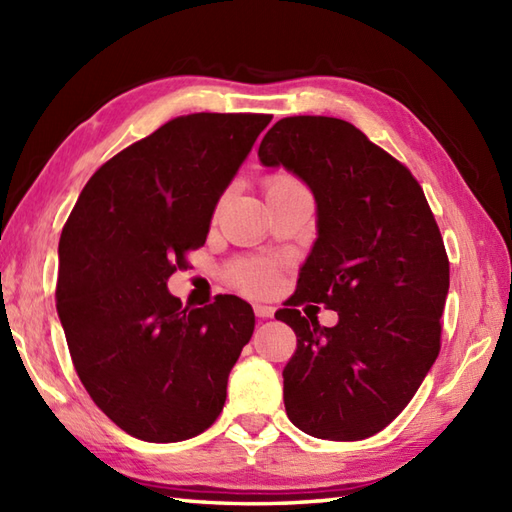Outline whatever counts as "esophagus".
I'll use <instances>...</instances> for the list:
<instances>
[{"instance_id":"esophagus-1","label":"esophagus","mask_w":512,"mask_h":512,"mask_svg":"<svg viewBox=\"0 0 512 512\" xmlns=\"http://www.w3.org/2000/svg\"><path fill=\"white\" fill-rule=\"evenodd\" d=\"M255 314L259 319H268V317H273L275 314V308L273 306H268V303H255Z\"/></svg>"}]
</instances>
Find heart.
Returning <instances> with one entry per match:
<instances>
[{
  "label": "heart",
  "mask_w": 512,
  "mask_h": 512,
  "mask_svg": "<svg viewBox=\"0 0 512 512\" xmlns=\"http://www.w3.org/2000/svg\"><path fill=\"white\" fill-rule=\"evenodd\" d=\"M290 182H295L290 176H273L268 180V187H277V184H290ZM237 281L239 286L246 290H264L270 286V281H273V273H270L266 266H250L237 275Z\"/></svg>",
  "instance_id": "1"
}]
</instances>
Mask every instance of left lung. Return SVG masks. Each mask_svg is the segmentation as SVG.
I'll list each match as a JSON object with an SVG mask.
<instances>
[{
    "instance_id": "1",
    "label": "left lung",
    "mask_w": 512,
    "mask_h": 512,
    "mask_svg": "<svg viewBox=\"0 0 512 512\" xmlns=\"http://www.w3.org/2000/svg\"><path fill=\"white\" fill-rule=\"evenodd\" d=\"M259 162L312 191L317 239L299 270L295 306L325 303L334 328L275 312L297 334L284 367L290 422L321 440L374 436L407 407L440 352L449 259L416 178L341 118H281Z\"/></svg>"
}]
</instances>
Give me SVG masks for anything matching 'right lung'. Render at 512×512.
<instances>
[{
    "mask_svg": "<svg viewBox=\"0 0 512 512\" xmlns=\"http://www.w3.org/2000/svg\"><path fill=\"white\" fill-rule=\"evenodd\" d=\"M268 114H189L94 173L59 239L57 312L76 374L107 418L145 442L209 429L255 330L250 303L182 308L167 281L206 242L215 206Z\"/></svg>",
    "mask_w": 512,
    "mask_h": 512,
    "instance_id": "obj_1",
    "label": "right lung"
}]
</instances>
